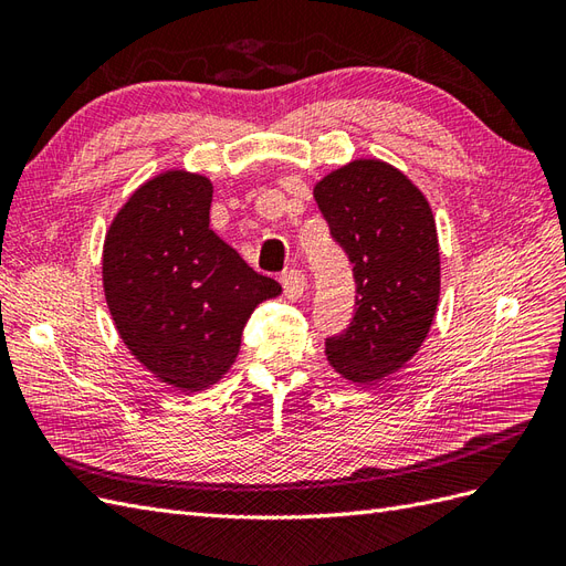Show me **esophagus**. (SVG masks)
Returning <instances> with one entry per match:
<instances>
[{"instance_id":"34e87169","label":"esophagus","mask_w":566,"mask_h":566,"mask_svg":"<svg viewBox=\"0 0 566 566\" xmlns=\"http://www.w3.org/2000/svg\"><path fill=\"white\" fill-rule=\"evenodd\" d=\"M283 293L287 300H300L304 295V287H306V279L300 269H290L283 273Z\"/></svg>"}]
</instances>
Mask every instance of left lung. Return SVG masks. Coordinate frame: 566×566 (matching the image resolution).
Wrapping results in <instances>:
<instances>
[{
    "label": "left lung",
    "instance_id": "obj_1",
    "mask_svg": "<svg viewBox=\"0 0 566 566\" xmlns=\"http://www.w3.org/2000/svg\"><path fill=\"white\" fill-rule=\"evenodd\" d=\"M314 198L356 279L354 318L325 342V356L352 385H375L403 368L432 328L441 290L434 214L420 188L378 158L333 169Z\"/></svg>",
    "mask_w": 566,
    "mask_h": 566
}]
</instances>
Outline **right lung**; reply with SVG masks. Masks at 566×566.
Masks as SVG:
<instances>
[{
    "label": "right lung",
    "mask_w": 566,
    "mask_h": 566,
    "mask_svg": "<svg viewBox=\"0 0 566 566\" xmlns=\"http://www.w3.org/2000/svg\"><path fill=\"white\" fill-rule=\"evenodd\" d=\"M214 186L167 169L129 196L104 243V293L125 347L169 387L196 394L233 366L256 304L281 285L210 229Z\"/></svg>",
    "instance_id": "obj_1"
}]
</instances>
